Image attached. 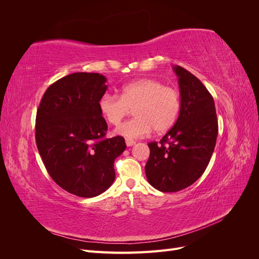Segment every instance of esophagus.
Here are the masks:
<instances>
[{
  "label": "esophagus",
  "instance_id": "34e87169",
  "mask_svg": "<svg viewBox=\"0 0 259 259\" xmlns=\"http://www.w3.org/2000/svg\"><path fill=\"white\" fill-rule=\"evenodd\" d=\"M125 144H126L127 147H132V146H134L136 144V142H135V140H132V139H126V140H125Z\"/></svg>",
  "mask_w": 259,
  "mask_h": 259
}]
</instances>
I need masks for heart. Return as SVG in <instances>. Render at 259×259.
<instances>
[{
	"instance_id": "obj_1",
	"label": "heart",
	"mask_w": 259,
	"mask_h": 259,
	"mask_svg": "<svg viewBox=\"0 0 259 259\" xmlns=\"http://www.w3.org/2000/svg\"><path fill=\"white\" fill-rule=\"evenodd\" d=\"M99 110L110 124L117 125L134 109L135 119L124 122L114 134L136 139L168 131L176 122L180 111L179 93L158 80L140 79L123 85L120 97L106 93L98 101Z\"/></svg>"
}]
</instances>
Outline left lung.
<instances>
[{
  "label": "left lung",
  "mask_w": 259,
  "mask_h": 259,
  "mask_svg": "<svg viewBox=\"0 0 259 259\" xmlns=\"http://www.w3.org/2000/svg\"><path fill=\"white\" fill-rule=\"evenodd\" d=\"M173 70L180 92L178 119L160 145L148 144L150 155L145 166L149 184L162 192H176L197 182L208 165L218 134L209 92L183 67L174 66Z\"/></svg>",
  "instance_id": "left-lung-1"
}]
</instances>
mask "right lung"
Wrapping results in <instances>:
<instances>
[{
	"mask_svg": "<svg viewBox=\"0 0 259 259\" xmlns=\"http://www.w3.org/2000/svg\"><path fill=\"white\" fill-rule=\"evenodd\" d=\"M106 76L76 72L46 90L36 112V146L50 176L82 198L105 192L115 178L114 160L126 149L122 136L105 138L108 125L98 101Z\"/></svg>",
	"mask_w": 259,
	"mask_h": 259,
	"instance_id": "add662e5",
	"label": "right lung"
}]
</instances>
